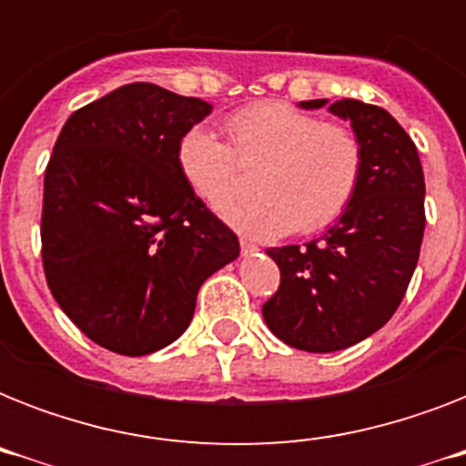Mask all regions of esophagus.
<instances>
[{
	"mask_svg": "<svg viewBox=\"0 0 466 466\" xmlns=\"http://www.w3.org/2000/svg\"><path fill=\"white\" fill-rule=\"evenodd\" d=\"M256 251H258L256 244H251V241H241V256H254Z\"/></svg>",
	"mask_w": 466,
	"mask_h": 466,
	"instance_id": "34e87169",
	"label": "esophagus"
}]
</instances>
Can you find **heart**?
<instances>
[{
	"label": "heart",
	"instance_id": "heart-1",
	"mask_svg": "<svg viewBox=\"0 0 466 466\" xmlns=\"http://www.w3.org/2000/svg\"><path fill=\"white\" fill-rule=\"evenodd\" d=\"M225 130L232 148L203 126L186 130L176 145V168L193 196L219 210L239 190L236 161L263 164L256 181L261 200L222 210V219L244 237L270 241L295 229L319 232L353 203L362 178V145L350 127L268 101L229 116Z\"/></svg>",
	"mask_w": 466,
	"mask_h": 466
}]
</instances>
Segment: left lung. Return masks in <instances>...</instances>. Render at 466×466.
<instances>
[{
  "label": "left lung",
  "mask_w": 466,
  "mask_h": 466,
  "mask_svg": "<svg viewBox=\"0 0 466 466\" xmlns=\"http://www.w3.org/2000/svg\"><path fill=\"white\" fill-rule=\"evenodd\" d=\"M348 120L362 145V178L348 210L305 247L268 248L280 288L263 305L278 339L333 353L382 329L404 299L426 229V181L406 130L380 106L340 98L299 101Z\"/></svg>",
  "instance_id": "8db88e82"
}]
</instances>
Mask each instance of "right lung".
Here are the masks:
<instances>
[{
    "label": "right lung",
    "instance_id": "add662e5",
    "mask_svg": "<svg viewBox=\"0 0 466 466\" xmlns=\"http://www.w3.org/2000/svg\"><path fill=\"white\" fill-rule=\"evenodd\" d=\"M203 98L135 82L67 118L46 168L43 268L94 343L147 355L188 329L200 285L239 239L183 183L176 145L208 118Z\"/></svg>",
    "mask_w": 466,
    "mask_h": 466
}]
</instances>
